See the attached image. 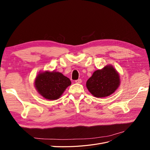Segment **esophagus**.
I'll return each mask as SVG.
<instances>
[{"label": "esophagus", "instance_id": "34e87169", "mask_svg": "<svg viewBox=\"0 0 150 150\" xmlns=\"http://www.w3.org/2000/svg\"><path fill=\"white\" fill-rule=\"evenodd\" d=\"M75 83L80 84V83H82V80H81V79H78V80H76V81H75Z\"/></svg>", "mask_w": 150, "mask_h": 150}]
</instances>
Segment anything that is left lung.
Returning <instances> with one entry per match:
<instances>
[{"label": "left lung", "instance_id": "left-lung-1", "mask_svg": "<svg viewBox=\"0 0 150 150\" xmlns=\"http://www.w3.org/2000/svg\"><path fill=\"white\" fill-rule=\"evenodd\" d=\"M120 84V75L111 65L93 72L86 82V87L94 96L104 98L115 92Z\"/></svg>", "mask_w": 150, "mask_h": 150}]
</instances>
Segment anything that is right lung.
<instances>
[{
  "label": "right lung",
  "instance_id": "add662e5",
  "mask_svg": "<svg viewBox=\"0 0 150 150\" xmlns=\"http://www.w3.org/2000/svg\"><path fill=\"white\" fill-rule=\"evenodd\" d=\"M71 84L70 79L61 72L45 71L37 76L34 85L38 92L45 99L56 100Z\"/></svg>",
  "mask_w": 150,
  "mask_h": 150
}]
</instances>
